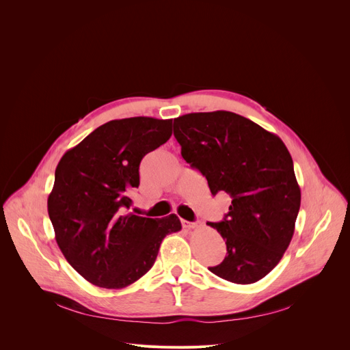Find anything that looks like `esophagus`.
Returning a JSON list of instances; mask_svg holds the SVG:
<instances>
[{
  "label": "esophagus",
  "instance_id": "34e87169",
  "mask_svg": "<svg viewBox=\"0 0 350 350\" xmlns=\"http://www.w3.org/2000/svg\"><path fill=\"white\" fill-rule=\"evenodd\" d=\"M181 226H183V228H186V230H191V228L197 227L196 223H190V221H187V219H181Z\"/></svg>",
  "mask_w": 350,
  "mask_h": 350
}]
</instances>
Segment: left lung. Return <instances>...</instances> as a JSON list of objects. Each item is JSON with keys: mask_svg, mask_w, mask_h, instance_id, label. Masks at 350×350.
Returning a JSON list of instances; mask_svg holds the SVG:
<instances>
[{"mask_svg": "<svg viewBox=\"0 0 350 350\" xmlns=\"http://www.w3.org/2000/svg\"><path fill=\"white\" fill-rule=\"evenodd\" d=\"M181 156L207 178L213 196L226 191L228 213L207 223L226 240L227 255L208 269L234 284L262 280L286 251L301 207V190L284 142L226 110L174 119Z\"/></svg>", "mask_w": 350, "mask_h": 350, "instance_id": "obj_1", "label": "left lung"}]
</instances>
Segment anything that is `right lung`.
I'll use <instances>...</instances> for the list:
<instances>
[{
  "instance_id": "add662e5",
  "label": "right lung",
  "mask_w": 350,
  "mask_h": 350,
  "mask_svg": "<svg viewBox=\"0 0 350 350\" xmlns=\"http://www.w3.org/2000/svg\"><path fill=\"white\" fill-rule=\"evenodd\" d=\"M170 136L172 119L110 120L59 160L48 214L66 261L90 284L107 289L133 284L153 267L163 238L181 230L176 214L127 213L142 159Z\"/></svg>"
}]
</instances>
